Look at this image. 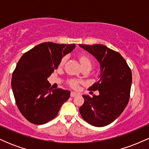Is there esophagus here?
Instances as JSON below:
<instances>
[{"label":"esophagus","instance_id":"esophagus-1","mask_svg":"<svg viewBox=\"0 0 149 149\" xmlns=\"http://www.w3.org/2000/svg\"><path fill=\"white\" fill-rule=\"evenodd\" d=\"M76 95H77V94H76L75 92H71V97H76Z\"/></svg>","mask_w":149,"mask_h":149}]
</instances>
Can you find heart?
<instances>
[{
  "instance_id": "heart-1",
  "label": "heart",
  "mask_w": 149,
  "mask_h": 149,
  "mask_svg": "<svg viewBox=\"0 0 149 149\" xmlns=\"http://www.w3.org/2000/svg\"><path fill=\"white\" fill-rule=\"evenodd\" d=\"M65 60H66V58H62L60 61V65L64 64ZM79 60L83 67H84V66H90V67H92V60L91 57L89 55H87V54H82V55H80L79 57ZM68 84H69V86L71 87V88L76 89L78 88V86H79L80 81L78 80L72 78V79H69L68 80Z\"/></svg>"
}]
</instances>
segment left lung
Instances as JSON below:
<instances>
[{
  "label": "left lung",
  "instance_id": "1",
  "mask_svg": "<svg viewBox=\"0 0 149 149\" xmlns=\"http://www.w3.org/2000/svg\"><path fill=\"white\" fill-rule=\"evenodd\" d=\"M100 62V79L90 90H98V96L83 95L84 104L80 107L82 118L95 127L111 123L122 113L130 96L132 71L119 52L104 45H82Z\"/></svg>",
  "mask_w": 149,
  "mask_h": 149
}]
</instances>
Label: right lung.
Wrapping results in <instances>:
<instances>
[{"instance_id":"add662e5","label":"right lung","mask_w":149,"mask_h":149,"mask_svg":"<svg viewBox=\"0 0 149 149\" xmlns=\"http://www.w3.org/2000/svg\"><path fill=\"white\" fill-rule=\"evenodd\" d=\"M75 47V44L43 42L25 52L19 60L12 76V89L19 110L31 123L50 121L69 100L70 91L52 90L47 78Z\"/></svg>"}]
</instances>
